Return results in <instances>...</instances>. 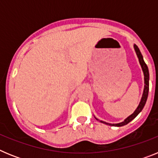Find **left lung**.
I'll use <instances>...</instances> for the list:
<instances>
[{
    "label": "left lung",
    "instance_id": "1",
    "mask_svg": "<svg viewBox=\"0 0 158 158\" xmlns=\"http://www.w3.org/2000/svg\"><path fill=\"white\" fill-rule=\"evenodd\" d=\"M134 49H135V51L137 54V57L139 58V63H140L141 67H142V72H143V74H144V89H143V93H142V98H141L140 102H139V106L137 107V108L135 109V111H134L133 114H131V115L126 118L124 119L123 122L118 123H106L104 121H102L98 119L97 118H95L99 120L100 122L103 123H105L107 125H109V126H114V127H122L124 126V125H127V123H129L131 121H132L137 115H139V113L142 111V110L143 109V107H144L145 104L146 103V100H147V97H148V93H149V81H150V73H149V69H148V66L146 65V62H144V59H143V57H142V54H141L140 50L138 47V46L134 44Z\"/></svg>",
    "mask_w": 158,
    "mask_h": 158
}]
</instances>
